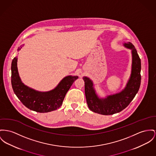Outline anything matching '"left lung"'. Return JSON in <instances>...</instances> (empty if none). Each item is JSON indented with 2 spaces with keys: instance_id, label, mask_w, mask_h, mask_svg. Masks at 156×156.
<instances>
[{
  "instance_id": "8db88e82",
  "label": "left lung",
  "mask_w": 156,
  "mask_h": 156,
  "mask_svg": "<svg viewBox=\"0 0 156 156\" xmlns=\"http://www.w3.org/2000/svg\"><path fill=\"white\" fill-rule=\"evenodd\" d=\"M125 48L131 50L132 65L129 78L124 89L118 93L99 96L90 78L84 76V92L87 106L90 111L104 115H113L124 109L138 93L141 84V60L134 45L130 42H124Z\"/></svg>"
}]
</instances>
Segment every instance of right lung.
<instances>
[{
    "mask_svg": "<svg viewBox=\"0 0 156 156\" xmlns=\"http://www.w3.org/2000/svg\"><path fill=\"white\" fill-rule=\"evenodd\" d=\"M21 48L22 46L18 48V51ZM17 62L18 58L16 57L12 60L11 64V83L13 92L23 105L37 112H49L58 109L71 86L79 78L77 76H67L52 90L47 92L38 91L22 82Z\"/></svg>",
    "mask_w": 156,
    "mask_h": 156,
    "instance_id": "1",
    "label": "right lung"
}]
</instances>
